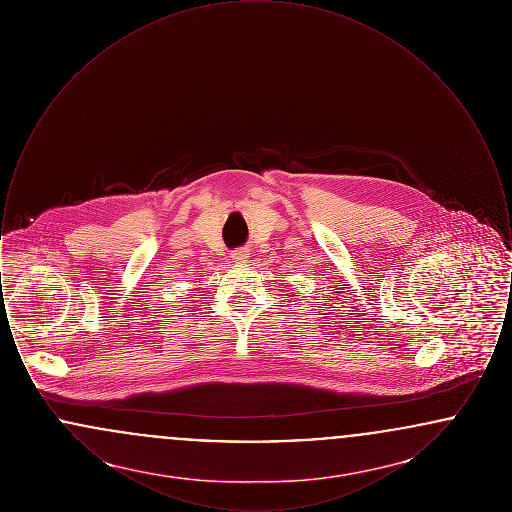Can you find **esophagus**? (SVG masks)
Returning a JSON list of instances; mask_svg holds the SVG:
<instances>
[{"mask_svg": "<svg viewBox=\"0 0 512 512\" xmlns=\"http://www.w3.org/2000/svg\"><path fill=\"white\" fill-rule=\"evenodd\" d=\"M247 259H249V251H247V249H236V251H232V261H234V263L244 265Z\"/></svg>", "mask_w": 512, "mask_h": 512, "instance_id": "obj_1", "label": "esophagus"}]
</instances>
